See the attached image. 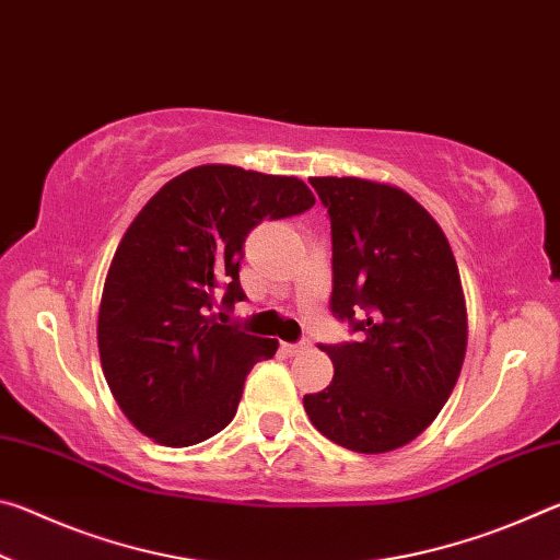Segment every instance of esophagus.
Segmentation results:
<instances>
[{
  "mask_svg": "<svg viewBox=\"0 0 560 560\" xmlns=\"http://www.w3.org/2000/svg\"><path fill=\"white\" fill-rule=\"evenodd\" d=\"M283 348H287V353L299 355V353H306V350L311 348V340L303 338V340H299V343H289V346H283Z\"/></svg>",
  "mask_w": 560,
  "mask_h": 560,
  "instance_id": "esophagus-1",
  "label": "esophagus"
}]
</instances>
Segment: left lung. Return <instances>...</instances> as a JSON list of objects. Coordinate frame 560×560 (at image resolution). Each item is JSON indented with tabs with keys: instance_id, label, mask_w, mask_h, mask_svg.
Listing matches in <instances>:
<instances>
[{
	"instance_id": "1",
	"label": "left lung",
	"mask_w": 560,
	"mask_h": 560,
	"mask_svg": "<svg viewBox=\"0 0 560 560\" xmlns=\"http://www.w3.org/2000/svg\"><path fill=\"white\" fill-rule=\"evenodd\" d=\"M330 217V311L355 340L320 346L326 390L303 397L314 428L360 454L412 442L447 402L467 350V306L450 242L400 187L311 177Z\"/></svg>"
}]
</instances>
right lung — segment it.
Segmentation results:
<instances>
[{
  "label": "right lung",
  "instance_id": "obj_1",
  "mask_svg": "<svg viewBox=\"0 0 560 560\" xmlns=\"http://www.w3.org/2000/svg\"><path fill=\"white\" fill-rule=\"evenodd\" d=\"M316 205L299 177L200 165L163 185L122 234L98 311L103 375L136 428L189 447L236 415L254 363L279 340L226 326L212 308L244 301V240L264 220ZM222 316V314H220Z\"/></svg>",
  "mask_w": 560,
  "mask_h": 560
}]
</instances>
